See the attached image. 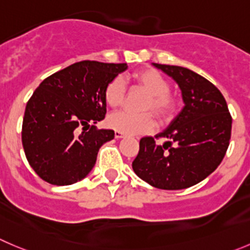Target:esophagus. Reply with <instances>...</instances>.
Wrapping results in <instances>:
<instances>
[{"instance_id": "esophagus-1", "label": "esophagus", "mask_w": 250, "mask_h": 250, "mask_svg": "<svg viewBox=\"0 0 250 250\" xmlns=\"http://www.w3.org/2000/svg\"><path fill=\"white\" fill-rule=\"evenodd\" d=\"M114 135H115V139H118V140L125 137V135H124L123 132H119V131H115V134H114Z\"/></svg>"}]
</instances>
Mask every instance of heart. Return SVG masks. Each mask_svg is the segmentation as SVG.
Segmentation results:
<instances>
[{"mask_svg":"<svg viewBox=\"0 0 250 250\" xmlns=\"http://www.w3.org/2000/svg\"><path fill=\"white\" fill-rule=\"evenodd\" d=\"M134 87L146 92L147 97L141 103L144 113L118 111L108 118V126L124 135H141L152 131L156 116L159 124H166L174 116L177 99L169 93L170 84L167 78L154 68H142L131 75ZM125 84L120 77H114L104 88V101L110 108H118L125 101Z\"/></svg>","mask_w":250,"mask_h":250,"instance_id":"obj_1","label":"heart"}]
</instances>
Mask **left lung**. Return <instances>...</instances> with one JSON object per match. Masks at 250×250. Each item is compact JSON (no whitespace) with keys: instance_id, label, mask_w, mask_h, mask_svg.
<instances>
[{"instance_id":"obj_1","label":"left lung","mask_w":250,"mask_h":250,"mask_svg":"<svg viewBox=\"0 0 250 250\" xmlns=\"http://www.w3.org/2000/svg\"><path fill=\"white\" fill-rule=\"evenodd\" d=\"M173 78L182 91L184 108L169 126L140 140L132 162L137 177L158 189L180 190L198 184L222 162L228 148L232 116L222 93L210 81L189 68L153 63Z\"/></svg>"}]
</instances>
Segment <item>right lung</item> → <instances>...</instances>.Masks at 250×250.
<instances>
[{"label": "right lung", "instance_id": "obj_1", "mask_svg": "<svg viewBox=\"0 0 250 250\" xmlns=\"http://www.w3.org/2000/svg\"><path fill=\"white\" fill-rule=\"evenodd\" d=\"M126 63L80 61L45 78L28 101L22 144L30 167L52 185H71L87 177L113 130L94 124L106 113L104 88Z\"/></svg>", "mask_w": 250, "mask_h": 250}]
</instances>
